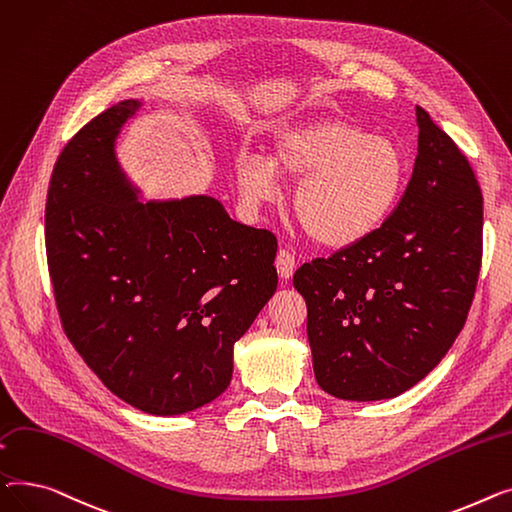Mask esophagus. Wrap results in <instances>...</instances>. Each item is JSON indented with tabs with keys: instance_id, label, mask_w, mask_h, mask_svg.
<instances>
[{
	"instance_id": "34e87169",
	"label": "esophagus",
	"mask_w": 512,
	"mask_h": 512,
	"mask_svg": "<svg viewBox=\"0 0 512 512\" xmlns=\"http://www.w3.org/2000/svg\"><path fill=\"white\" fill-rule=\"evenodd\" d=\"M275 266H277V273L281 279H291L295 273V258L289 250H279L277 258H275Z\"/></svg>"
}]
</instances>
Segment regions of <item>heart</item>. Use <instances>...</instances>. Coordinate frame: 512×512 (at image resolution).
Listing matches in <instances>:
<instances>
[{
	"label": "heart",
	"mask_w": 512,
	"mask_h": 512,
	"mask_svg": "<svg viewBox=\"0 0 512 512\" xmlns=\"http://www.w3.org/2000/svg\"><path fill=\"white\" fill-rule=\"evenodd\" d=\"M279 175L293 179L295 215L316 244L353 248L397 210L407 186V159L395 140L343 117H320L273 134L268 157L239 153L235 182L258 206L279 196Z\"/></svg>",
	"instance_id": "b5f03b06"
}]
</instances>
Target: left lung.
I'll return each mask as SVG.
<instances>
[{"mask_svg":"<svg viewBox=\"0 0 512 512\" xmlns=\"http://www.w3.org/2000/svg\"><path fill=\"white\" fill-rule=\"evenodd\" d=\"M417 157L397 210L366 242L297 268L318 386L382 401L424 380L465 326L482 266L484 198L457 144L415 107Z\"/></svg>","mask_w":512,"mask_h":512,"instance_id":"obj_1","label":"left lung"}]
</instances>
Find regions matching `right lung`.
Instances as JSON below:
<instances>
[{
	"instance_id": "add662e5",
	"label": "right lung",
	"mask_w": 512,
	"mask_h": 512,
	"mask_svg": "<svg viewBox=\"0 0 512 512\" xmlns=\"http://www.w3.org/2000/svg\"><path fill=\"white\" fill-rule=\"evenodd\" d=\"M142 105L115 103L66 144L45 242L57 310L86 366L128 405L171 417L227 390L233 345L277 291V239L213 196L142 200L115 150Z\"/></svg>"
}]
</instances>
